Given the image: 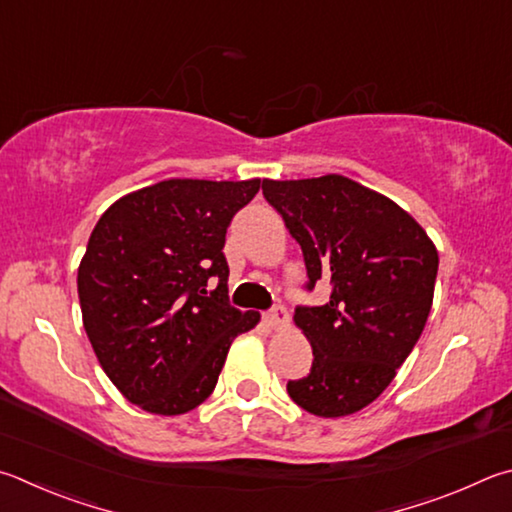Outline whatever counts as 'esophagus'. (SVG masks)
Masks as SVG:
<instances>
[{
    "label": "esophagus",
    "mask_w": 512,
    "mask_h": 512,
    "mask_svg": "<svg viewBox=\"0 0 512 512\" xmlns=\"http://www.w3.org/2000/svg\"><path fill=\"white\" fill-rule=\"evenodd\" d=\"M264 322H266L268 327H271V329H280V327H284V324L288 322V311H286V306H282V304H275L271 311H266V313H264Z\"/></svg>",
    "instance_id": "obj_1"
}]
</instances>
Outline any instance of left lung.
<instances>
[{
	"label": "left lung",
	"mask_w": 512,
	"mask_h": 512,
	"mask_svg": "<svg viewBox=\"0 0 512 512\" xmlns=\"http://www.w3.org/2000/svg\"><path fill=\"white\" fill-rule=\"evenodd\" d=\"M262 192L302 248L306 291L331 286L327 304L295 306L313 365L288 380V396L315 416L358 412L385 392L421 338L436 248L403 208L347 176L264 179Z\"/></svg>",
	"instance_id": "1"
}]
</instances>
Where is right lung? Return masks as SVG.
<instances>
[{
    "label": "right lung",
    "mask_w": 512,
    "mask_h": 512,
    "mask_svg": "<svg viewBox=\"0 0 512 512\" xmlns=\"http://www.w3.org/2000/svg\"><path fill=\"white\" fill-rule=\"evenodd\" d=\"M253 181L170 179L98 219L78 268L85 331L129 403L176 416L215 389L230 342L259 320L228 300L226 230Z\"/></svg>",
    "instance_id": "right-lung-1"
}]
</instances>
